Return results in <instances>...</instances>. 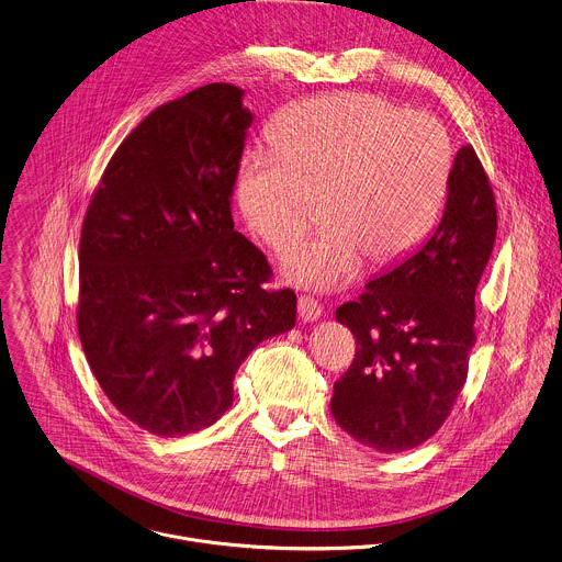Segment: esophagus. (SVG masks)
<instances>
[{"label":"esophagus","instance_id":"obj_1","mask_svg":"<svg viewBox=\"0 0 562 562\" xmlns=\"http://www.w3.org/2000/svg\"><path fill=\"white\" fill-rule=\"evenodd\" d=\"M296 310H299L301 322H317L324 315V305L315 296H307V294L299 296Z\"/></svg>","mask_w":562,"mask_h":562}]
</instances>
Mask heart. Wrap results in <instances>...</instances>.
Listing matches in <instances>:
<instances>
[{
  "mask_svg": "<svg viewBox=\"0 0 562 562\" xmlns=\"http://www.w3.org/2000/svg\"><path fill=\"white\" fill-rule=\"evenodd\" d=\"M277 151L249 149L238 169L247 225L274 249L294 240L322 203V229L285 255L292 279L348 283L363 257L391 266L438 221L453 171L442 124L378 93L346 91L283 109L270 127Z\"/></svg>",
  "mask_w": 562,
  "mask_h": 562,
  "instance_id": "b5f03b06",
  "label": "heart"
}]
</instances>
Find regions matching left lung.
<instances>
[{
    "mask_svg": "<svg viewBox=\"0 0 562 562\" xmlns=\"http://www.w3.org/2000/svg\"><path fill=\"white\" fill-rule=\"evenodd\" d=\"M495 229L491 180L467 145L453 160L438 229L402 266L337 307L357 348L335 382L330 413L352 440L402 453L447 422L469 375L475 290Z\"/></svg>",
    "mask_w": 562,
    "mask_h": 562,
    "instance_id": "left-lung-1",
    "label": "left lung"
}]
</instances>
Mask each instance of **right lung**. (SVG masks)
<instances>
[{"label": "right lung", "mask_w": 562, "mask_h": 562, "mask_svg": "<svg viewBox=\"0 0 562 562\" xmlns=\"http://www.w3.org/2000/svg\"><path fill=\"white\" fill-rule=\"evenodd\" d=\"M243 91L214 82L156 106L120 143L80 234L78 335L109 402L176 438L214 424L234 375L296 319V294L234 229Z\"/></svg>", "instance_id": "1"}]
</instances>
